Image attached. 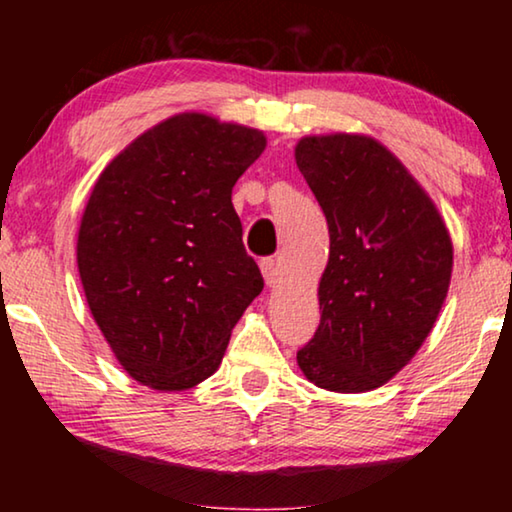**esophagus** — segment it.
I'll return each instance as SVG.
<instances>
[{
    "instance_id": "esophagus-1",
    "label": "esophagus",
    "mask_w": 512,
    "mask_h": 512,
    "mask_svg": "<svg viewBox=\"0 0 512 512\" xmlns=\"http://www.w3.org/2000/svg\"><path fill=\"white\" fill-rule=\"evenodd\" d=\"M261 272H263V279L268 286H275L277 284V263L275 258H263L261 261Z\"/></svg>"
}]
</instances>
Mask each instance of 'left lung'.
Returning a JSON list of instances; mask_svg holds the SVG:
<instances>
[{
	"label": "left lung",
	"instance_id": "8db88e82",
	"mask_svg": "<svg viewBox=\"0 0 512 512\" xmlns=\"http://www.w3.org/2000/svg\"><path fill=\"white\" fill-rule=\"evenodd\" d=\"M296 165L331 235L321 321L298 366L321 389L373 391L408 366L436 324L452 277L450 233L429 193L373 137H303Z\"/></svg>",
	"mask_w": 512,
	"mask_h": 512
}]
</instances>
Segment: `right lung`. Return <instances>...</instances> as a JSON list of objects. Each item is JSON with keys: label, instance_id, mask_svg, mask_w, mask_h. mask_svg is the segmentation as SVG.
<instances>
[{"label": "right lung", "instance_id": "right-lung-1", "mask_svg": "<svg viewBox=\"0 0 512 512\" xmlns=\"http://www.w3.org/2000/svg\"><path fill=\"white\" fill-rule=\"evenodd\" d=\"M265 142L256 128L184 111L97 177L76 263L95 324L139 384L184 391L214 375L263 291L230 195Z\"/></svg>", "mask_w": 512, "mask_h": 512}]
</instances>
